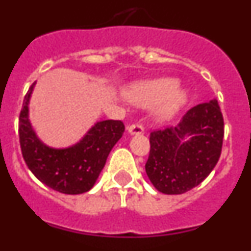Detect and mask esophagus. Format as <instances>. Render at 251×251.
<instances>
[{
    "mask_svg": "<svg viewBox=\"0 0 251 251\" xmlns=\"http://www.w3.org/2000/svg\"><path fill=\"white\" fill-rule=\"evenodd\" d=\"M145 132V128L142 127L141 124H132V126H128V133L130 136H138V134H143Z\"/></svg>",
    "mask_w": 251,
    "mask_h": 251,
    "instance_id": "obj_1",
    "label": "esophagus"
}]
</instances>
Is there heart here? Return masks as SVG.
Wrapping results in <instances>:
<instances>
[{"label":"heart","mask_w":251,"mask_h":251,"mask_svg":"<svg viewBox=\"0 0 251 251\" xmlns=\"http://www.w3.org/2000/svg\"><path fill=\"white\" fill-rule=\"evenodd\" d=\"M124 95L129 103L142 108L157 104L154 114L159 121L174 118L187 101V93L177 88V81L171 77L134 83L128 86Z\"/></svg>","instance_id":"1"}]
</instances>
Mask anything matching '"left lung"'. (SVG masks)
<instances>
[{
    "label": "left lung",
    "mask_w": 251,
    "mask_h": 251,
    "mask_svg": "<svg viewBox=\"0 0 251 251\" xmlns=\"http://www.w3.org/2000/svg\"><path fill=\"white\" fill-rule=\"evenodd\" d=\"M223 139L224 118L216 99L199 104L176 127L151 133L146 174L162 194H185L214 170Z\"/></svg>",
    "instance_id": "8db88e82"
}]
</instances>
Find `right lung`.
I'll return each mask as SVG.
<instances>
[{"mask_svg":"<svg viewBox=\"0 0 251 251\" xmlns=\"http://www.w3.org/2000/svg\"><path fill=\"white\" fill-rule=\"evenodd\" d=\"M35 84L25 95L19 119L20 145L26 165L55 191L66 195L88 192L97 182L112 148L123 136L124 124L121 121L97 122L75 145L50 147L37 137L28 117Z\"/></svg>","mask_w":251,"mask_h":251,"instance_id":"1","label":"right lung"}]
</instances>
